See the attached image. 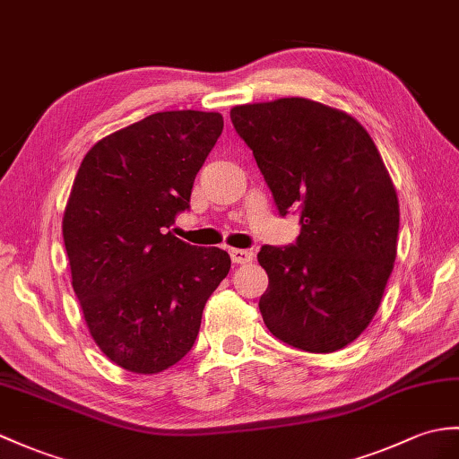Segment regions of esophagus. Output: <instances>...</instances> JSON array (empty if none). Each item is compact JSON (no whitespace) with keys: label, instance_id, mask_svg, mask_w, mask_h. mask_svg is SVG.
<instances>
[{"label":"esophagus","instance_id":"obj_1","mask_svg":"<svg viewBox=\"0 0 459 459\" xmlns=\"http://www.w3.org/2000/svg\"><path fill=\"white\" fill-rule=\"evenodd\" d=\"M230 258L234 264H248L252 262L254 254L250 250H240V248H232L230 250Z\"/></svg>","mask_w":459,"mask_h":459}]
</instances>
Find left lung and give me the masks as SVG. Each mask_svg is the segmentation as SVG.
Segmentation results:
<instances>
[{"label":"left lung","mask_w":459,"mask_h":459,"mask_svg":"<svg viewBox=\"0 0 459 459\" xmlns=\"http://www.w3.org/2000/svg\"><path fill=\"white\" fill-rule=\"evenodd\" d=\"M248 144L295 244L262 247L268 273L260 313L281 342L328 354L364 333L397 255L399 201L385 164L354 117L305 98L237 105Z\"/></svg>","instance_id":"obj_1"}]
</instances>
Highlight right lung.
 Here are the masks:
<instances>
[{"label": "right lung", "mask_w": 459, "mask_h": 459, "mask_svg": "<svg viewBox=\"0 0 459 459\" xmlns=\"http://www.w3.org/2000/svg\"><path fill=\"white\" fill-rule=\"evenodd\" d=\"M222 133V117L164 111L101 138L82 160L62 234L95 344L133 374H158L194 346L230 255L166 232Z\"/></svg>", "instance_id": "obj_1"}]
</instances>
